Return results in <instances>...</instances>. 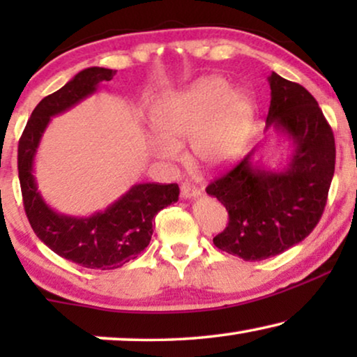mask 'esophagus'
I'll use <instances>...</instances> for the list:
<instances>
[{
    "instance_id": "1",
    "label": "esophagus",
    "mask_w": 357,
    "mask_h": 357,
    "mask_svg": "<svg viewBox=\"0 0 357 357\" xmlns=\"http://www.w3.org/2000/svg\"><path fill=\"white\" fill-rule=\"evenodd\" d=\"M180 195H182V198H198L202 192L197 187H192V185L188 183H183L182 187H180Z\"/></svg>"
}]
</instances>
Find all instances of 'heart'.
Segmentation results:
<instances>
[{"label":"heart","instance_id":"b5f03b06","mask_svg":"<svg viewBox=\"0 0 357 357\" xmlns=\"http://www.w3.org/2000/svg\"><path fill=\"white\" fill-rule=\"evenodd\" d=\"M252 119V100L243 91H231L226 79L208 76L178 91L160 94L151 105L155 133L149 146L160 159L180 155L177 141L192 138L198 164L219 169L242 153Z\"/></svg>","mask_w":357,"mask_h":357}]
</instances>
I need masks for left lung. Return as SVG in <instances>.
<instances>
[{
	"instance_id": "left-lung-1",
	"label": "left lung",
	"mask_w": 357,
	"mask_h": 357,
	"mask_svg": "<svg viewBox=\"0 0 357 357\" xmlns=\"http://www.w3.org/2000/svg\"><path fill=\"white\" fill-rule=\"evenodd\" d=\"M271 89L266 130L291 141L289 162L280 170L245 159L206 187L229 213L213 238L219 250L260 261L304 241L319 224L335 174V136L314 96L297 82L268 76Z\"/></svg>"
}]
</instances>
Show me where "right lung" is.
Returning <instances> with one entry per match:
<instances>
[{
	"mask_svg": "<svg viewBox=\"0 0 357 357\" xmlns=\"http://www.w3.org/2000/svg\"><path fill=\"white\" fill-rule=\"evenodd\" d=\"M114 70L92 66L77 73L61 89L38 102L19 139L17 170L27 219L45 245L66 260L91 270H114L149 245L154 216L178 199V185L138 183L89 218L56 213L45 203L33 177V159L52 116L94 94Z\"/></svg>",
	"mask_w": 357,
	"mask_h": 357,
	"instance_id": "1",
	"label": "right lung"
}]
</instances>
